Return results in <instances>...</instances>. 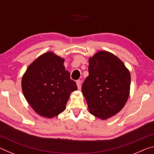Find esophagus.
Listing matches in <instances>:
<instances>
[{"label":"esophagus","instance_id":"34e87169","mask_svg":"<svg viewBox=\"0 0 154 154\" xmlns=\"http://www.w3.org/2000/svg\"><path fill=\"white\" fill-rule=\"evenodd\" d=\"M76 83H77L78 90H80L81 88H82V82H81L80 80H78V81H77Z\"/></svg>","mask_w":154,"mask_h":154}]
</instances>
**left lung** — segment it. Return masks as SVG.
<instances>
[{
    "label": "left lung",
    "instance_id": "obj_1",
    "mask_svg": "<svg viewBox=\"0 0 154 154\" xmlns=\"http://www.w3.org/2000/svg\"><path fill=\"white\" fill-rule=\"evenodd\" d=\"M89 75L82 88L90 113L106 119L120 111L130 94V73L120 59L100 51L89 58Z\"/></svg>",
    "mask_w": 154,
    "mask_h": 154
}]
</instances>
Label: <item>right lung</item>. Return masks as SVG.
<instances>
[{
	"instance_id": "add662e5",
	"label": "right lung",
	"mask_w": 154,
	"mask_h": 154,
	"mask_svg": "<svg viewBox=\"0 0 154 154\" xmlns=\"http://www.w3.org/2000/svg\"><path fill=\"white\" fill-rule=\"evenodd\" d=\"M64 62V58L53 52H46L31 63L23 75L26 100L41 116L52 118L63 112L71 93L77 90Z\"/></svg>"
}]
</instances>
